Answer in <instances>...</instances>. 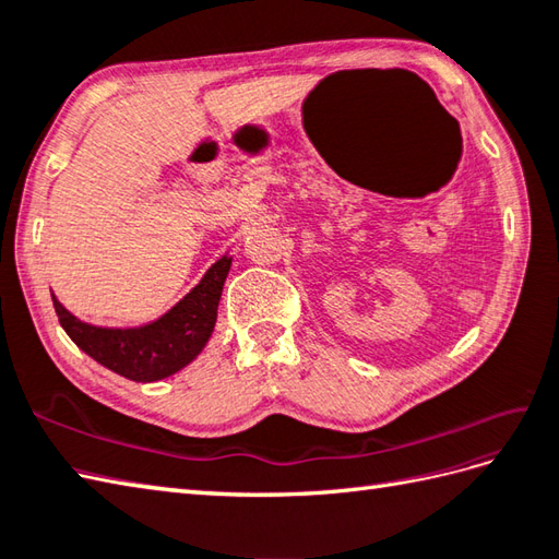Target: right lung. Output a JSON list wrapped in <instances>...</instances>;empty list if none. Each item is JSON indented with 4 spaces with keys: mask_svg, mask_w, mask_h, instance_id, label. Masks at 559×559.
<instances>
[{
    "mask_svg": "<svg viewBox=\"0 0 559 559\" xmlns=\"http://www.w3.org/2000/svg\"><path fill=\"white\" fill-rule=\"evenodd\" d=\"M233 257H221L204 278L160 319L134 329H108L81 322L52 295L59 324L76 346L108 370L132 382H158L180 372L204 350L216 326L223 283Z\"/></svg>",
    "mask_w": 559,
    "mask_h": 559,
    "instance_id": "1",
    "label": "right lung"
}]
</instances>
